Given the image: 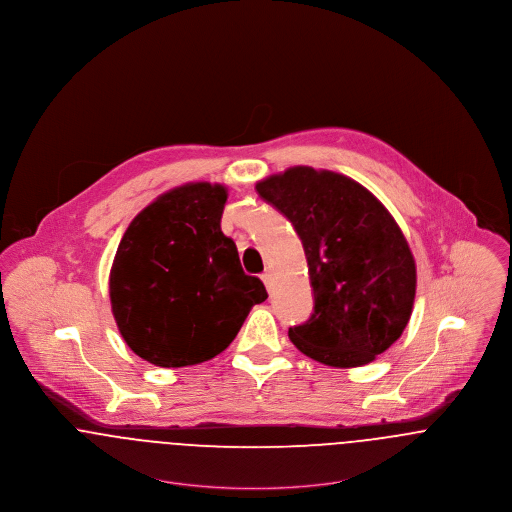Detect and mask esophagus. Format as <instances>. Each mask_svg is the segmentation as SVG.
Returning a JSON list of instances; mask_svg holds the SVG:
<instances>
[{
    "mask_svg": "<svg viewBox=\"0 0 512 512\" xmlns=\"http://www.w3.org/2000/svg\"><path fill=\"white\" fill-rule=\"evenodd\" d=\"M261 278H263V282H265V286L271 290L272 286V272L271 271H265L263 274H261Z\"/></svg>",
    "mask_w": 512,
    "mask_h": 512,
    "instance_id": "1",
    "label": "esophagus"
}]
</instances>
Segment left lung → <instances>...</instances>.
Returning a JSON list of instances; mask_svg holds the SVG:
<instances>
[{
    "mask_svg": "<svg viewBox=\"0 0 512 512\" xmlns=\"http://www.w3.org/2000/svg\"><path fill=\"white\" fill-rule=\"evenodd\" d=\"M300 236L315 296L288 331L301 354L331 367L371 363L400 338L416 298V261L391 212L358 181L294 166L255 185Z\"/></svg>",
    "mask_w": 512,
    "mask_h": 512,
    "instance_id": "1",
    "label": "left lung"
}]
</instances>
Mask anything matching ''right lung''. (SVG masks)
I'll return each instance as SVG.
<instances>
[{
  "label": "right lung",
  "instance_id": "obj_1",
  "mask_svg": "<svg viewBox=\"0 0 512 512\" xmlns=\"http://www.w3.org/2000/svg\"><path fill=\"white\" fill-rule=\"evenodd\" d=\"M228 191L195 181L162 193L121 238L110 271L112 313L127 346L158 367L211 360L269 294L241 269L220 230Z\"/></svg>",
  "mask_w": 512,
  "mask_h": 512
}]
</instances>
